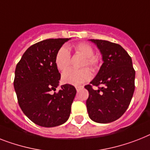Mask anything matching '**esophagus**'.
Wrapping results in <instances>:
<instances>
[{"label": "esophagus", "mask_w": 150, "mask_h": 150, "mask_svg": "<svg viewBox=\"0 0 150 150\" xmlns=\"http://www.w3.org/2000/svg\"><path fill=\"white\" fill-rule=\"evenodd\" d=\"M76 90H77V91H79V90L81 89V88H82V86H76Z\"/></svg>", "instance_id": "obj_1"}]
</instances>
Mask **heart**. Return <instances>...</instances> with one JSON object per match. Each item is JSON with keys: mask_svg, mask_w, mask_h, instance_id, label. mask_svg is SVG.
<instances>
[{"mask_svg": "<svg viewBox=\"0 0 150 150\" xmlns=\"http://www.w3.org/2000/svg\"><path fill=\"white\" fill-rule=\"evenodd\" d=\"M75 54L84 57L81 66H88L92 71H98L100 66V62L96 56H95V51L92 46L87 43L77 44L74 47ZM56 67L60 71L66 70L71 63V54L69 49L65 46L61 47L56 53L54 59ZM92 77V73L87 68L75 70L69 69L62 74V79L63 82L67 84H71L74 86H79L81 84L88 81Z\"/></svg>", "mask_w": 150, "mask_h": 150, "instance_id": "1", "label": "heart"}]
</instances>
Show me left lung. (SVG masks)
Listing matches in <instances>:
<instances>
[{
  "label": "left lung",
  "instance_id": "8db88e82",
  "mask_svg": "<svg viewBox=\"0 0 150 150\" xmlns=\"http://www.w3.org/2000/svg\"><path fill=\"white\" fill-rule=\"evenodd\" d=\"M103 54V64L96 77L85 86L90 119L109 123L119 119L129 105L135 90V71L132 58L121 45L105 40L91 39ZM93 86L98 87L95 90Z\"/></svg>",
  "mask_w": 150,
  "mask_h": 150
}]
</instances>
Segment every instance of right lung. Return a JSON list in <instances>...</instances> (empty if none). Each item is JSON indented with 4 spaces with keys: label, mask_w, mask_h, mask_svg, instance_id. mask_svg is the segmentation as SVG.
Masks as SVG:
<instances>
[{
    "label": "right lung",
    "mask_w": 150,
    "mask_h": 150,
    "mask_svg": "<svg viewBox=\"0 0 150 150\" xmlns=\"http://www.w3.org/2000/svg\"><path fill=\"white\" fill-rule=\"evenodd\" d=\"M69 38H50L26 50L15 69L14 87L23 112L43 127H54L69 119L76 94L71 85L58 87L61 74L54 59L58 49Z\"/></svg>",
    "instance_id": "1"
}]
</instances>
